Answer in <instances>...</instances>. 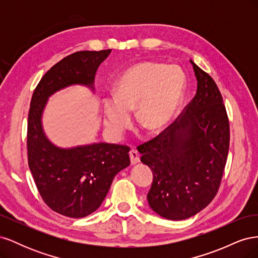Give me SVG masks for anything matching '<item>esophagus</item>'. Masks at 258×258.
Segmentation results:
<instances>
[{
  "label": "esophagus",
  "mask_w": 258,
  "mask_h": 258,
  "mask_svg": "<svg viewBox=\"0 0 258 258\" xmlns=\"http://www.w3.org/2000/svg\"><path fill=\"white\" fill-rule=\"evenodd\" d=\"M129 155H130L131 165H136V163H138L140 161V154L137 150H135V148H132V150L129 153Z\"/></svg>",
  "instance_id": "34e87169"
}]
</instances>
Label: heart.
Returning <instances> with one entry per match:
<instances>
[{"mask_svg":"<svg viewBox=\"0 0 258 258\" xmlns=\"http://www.w3.org/2000/svg\"><path fill=\"white\" fill-rule=\"evenodd\" d=\"M185 86V75L177 66L141 62L129 68L116 84L115 98L103 101L105 130L118 139L131 123L136 110L140 127L158 134L174 116Z\"/></svg>","mask_w":258,"mask_h":258,"instance_id":"obj_1","label":"heart"}]
</instances>
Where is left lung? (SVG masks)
Listing matches in <instances>:
<instances>
[{
    "instance_id": "left-lung-1",
    "label": "left lung",
    "mask_w": 258,
    "mask_h": 258,
    "mask_svg": "<svg viewBox=\"0 0 258 258\" xmlns=\"http://www.w3.org/2000/svg\"><path fill=\"white\" fill-rule=\"evenodd\" d=\"M197 92L177 118L141 145V161L153 171L148 205L181 221L204 210L220 188L229 150V120L216 83L190 60Z\"/></svg>"
}]
</instances>
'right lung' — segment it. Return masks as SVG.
Returning a JSON list of instances; mask_svg holds the SVG:
<instances>
[{
  "instance_id": "obj_1",
  "label": "right lung",
  "mask_w": 258,
  "mask_h": 258,
  "mask_svg": "<svg viewBox=\"0 0 258 258\" xmlns=\"http://www.w3.org/2000/svg\"><path fill=\"white\" fill-rule=\"evenodd\" d=\"M111 51L69 54L45 73L31 99L27 135L29 168L45 204L68 217H85L101 206L114 176L130 165V148L108 143L59 148L44 134L42 113L48 97L67 86L81 84L93 89L97 70Z\"/></svg>"
}]
</instances>
